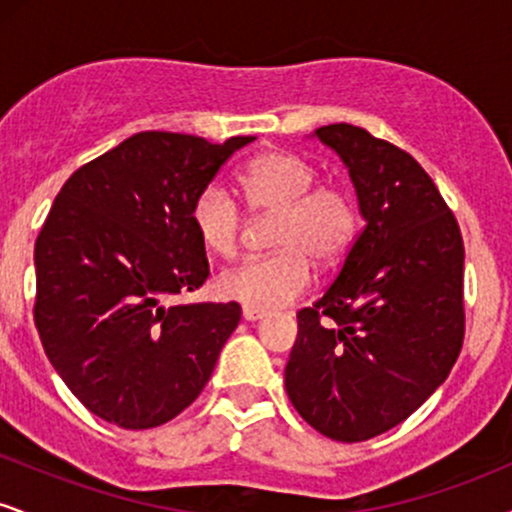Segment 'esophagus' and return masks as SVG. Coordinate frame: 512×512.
Here are the masks:
<instances>
[{
  "label": "esophagus",
  "instance_id": "obj_1",
  "mask_svg": "<svg viewBox=\"0 0 512 512\" xmlns=\"http://www.w3.org/2000/svg\"><path fill=\"white\" fill-rule=\"evenodd\" d=\"M243 317L248 322H255V320H262V317H267V310H260V308H250V305H245L243 308Z\"/></svg>",
  "mask_w": 512,
  "mask_h": 512
}]
</instances>
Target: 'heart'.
I'll list each match as a JSON object with an SVG mask.
<instances>
[{
	"label": "heart",
	"mask_w": 512,
	"mask_h": 512,
	"mask_svg": "<svg viewBox=\"0 0 512 512\" xmlns=\"http://www.w3.org/2000/svg\"><path fill=\"white\" fill-rule=\"evenodd\" d=\"M315 173L291 151H264L236 175L250 214H272L269 243L274 252L226 269L216 289L228 301L272 310L296 301L313 281L317 267L330 269L344 260L358 233L354 197L339 185H313ZM192 231L214 257H236L243 243L245 216L221 187L209 185L190 207Z\"/></svg>",
	"instance_id": "heart-1"
}]
</instances>
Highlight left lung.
Listing matches in <instances>:
<instances>
[{"label":"left lung","instance_id":"obj_1","mask_svg":"<svg viewBox=\"0 0 512 512\" xmlns=\"http://www.w3.org/2000/svg\"><path fill=\"white\" fill-rule=\"evenodd\" d=\"M315 137L344 161L366 226L325 296L298 310L286 392L322 436L361 443L402 424L455 366L464 243L407 151L346 122Z\"/></svg>","mask_w":512,"mask_h":512}]
</instances>
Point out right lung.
Masks as SVG:
<instances>
[{"mask_svg":"<svg viewBox=\"0 0 512 512\" xmlns=\"http://www.w3.org/2000/svg\"><path fill=\"white\" fill-rule=\"evenodd\" d=\"M255 137L139 132L62 185L35 240V327L88 411L129 431L190 407L240 322L238 303H173L207 281L190 207Z\"/></svg>","mask_w":512,"mask_h":512,"instance_id":"1","label":"right lung"}]
</instances>
